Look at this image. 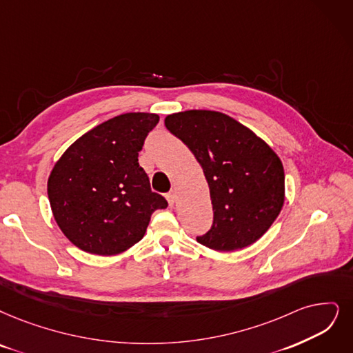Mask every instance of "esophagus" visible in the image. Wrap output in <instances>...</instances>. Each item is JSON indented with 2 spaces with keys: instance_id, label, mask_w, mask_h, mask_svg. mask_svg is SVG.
<instances>
[{
  "instance_id": "1",
  "label": "esophagus",
  "mask_w": 353,
  "mask_h": 353,
  "mask_svg": "<svg viewBox=\"0 0 353 353\" xmlns=\"http://www.w3.org/2000/svg\"><path fill=\"white\" fill-rule=\"evenodd\" d=\"M166 200H168L169 205H174V203H175V200H176V194H175V191H169V192L166 194Z\"/></svg>"
}]
</instances>
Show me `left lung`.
<instances>
[{
	"instance_id": "obj_1",
	"label": "left lung",
	"mask_w": 353,
	"mask_h": 353,
	"mask_svg": "<svg viewBox=\"0 0 353 353\" xmlns=\"http://www.w3.org/2000/svg\"><path fill=\"white\" fill-rule=\"evenodd\" d=\"M165 125L192 152L208 182L213 225L196 242L220 252L255 243L284 205L285 175L278 154L219 111L175 112Z\"/></svg>"
}]
</instances>
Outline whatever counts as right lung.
<instances>
[{"mask_svg": "<svg viewBox=\"0 0 353 353\" xmlns=\"http://www.w3.org/2000/svg\"><path fill=\"white\" fill-rule=\"evenodd\" d=\"M152 112H125L82 134L54 163L48 179L53 217L77 248L117 255L146 233L154 210L166 208L139 165Z\"/></svg>", "mask_w": 353, "mask_h": 353, "instance_id": "1", "label": "right lung"}]
</instances>
